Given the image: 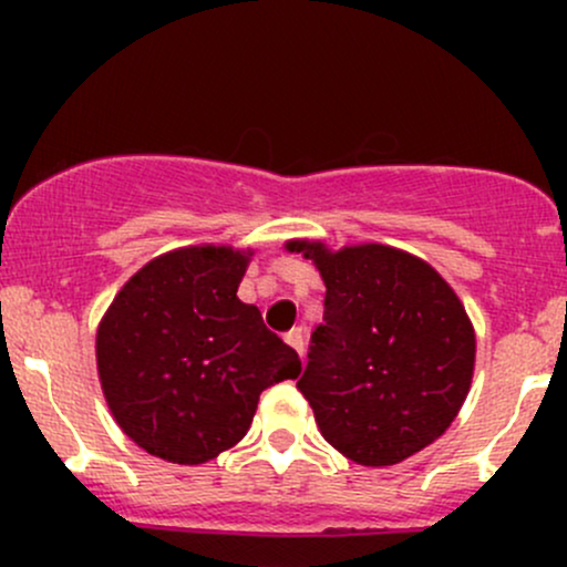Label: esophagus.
I'll list each match as a JSON object with an SVG mask.
<instances>
[{"mask_svg": "<svg viewBox=\"0 0 567 567\" xmlns=\"http://www.w3.org/2000/svg\"><path fill=\"white\" fill-rule=\"evenodd\" d=\"M285 341H288V343H290V347H292V349H296V351H298V354H301V357H303V349H306V330H303V328H292V330H290V333H288V336H285Z\"/></svg>", "mask_w": 567, "mask_h": 567, "instance_id": "esophagus-1", "label": "esophagus"}]
</instances>
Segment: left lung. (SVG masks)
<instances>
[{
  "instance_id": "8db88e82",
  "label": "left lung",
  "mask_w": 567,
  "mask_h": 567,
  "mask_svg": "<svg viewBox=\"0 0 567 567\" xmlns=\"http://www.w3.org/2000/svg\"><path fill=\"white\" fill-rule=\"evenodd\" d=\"M324 279L298 392L322 437L362 466H392L453 424L474 370V330L432 266L386 245L290 243Z\"/></svg>"
}]
</instances>
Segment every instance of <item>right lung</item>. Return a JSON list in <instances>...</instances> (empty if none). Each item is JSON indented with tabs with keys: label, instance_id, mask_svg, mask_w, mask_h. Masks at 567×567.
I'll return each instance as SVG.
<instances>
[{
	"label": "right lung",
	"instance_id": "add662e5",
	"mask_svg": "<svg viewBox=\"0 0 567 567\" xmlns=\"http://www.w3.org/2000/svg\"><path fill=\"white\" fill-rule=\"evenodd\" d=\"M247 256L184 247L116 292L95 338L116 424L143 451L205 464L245 437L264 389L301 373L298 354L237 288Z\"/></svg>",
	"mask_w": 567,
	"mask_h": 567
}]
</instances>
